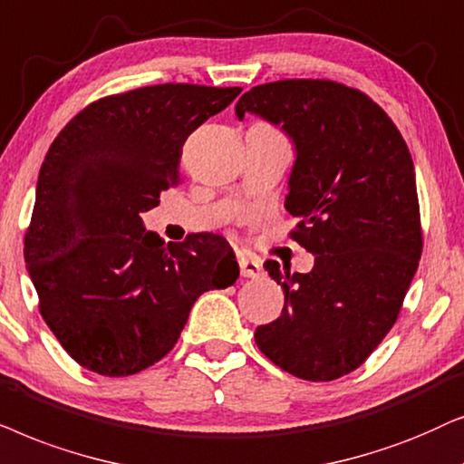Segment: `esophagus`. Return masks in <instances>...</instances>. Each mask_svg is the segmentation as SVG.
Wrapping results in <instances>:
<instances>
[{
	"label": "esophagus",
	"instance_id": "1",
	"mask_svg": "<svg viewBox=\"0 0 464 464\" xmlns=\"http://www.w3.org/2000/svg\"><path fill=\"white\" fill-rule=\"evenodd\" d=\"M239 271H242L244 277H258L263 276V265L255 261V258H239Z\"/></svg>",
	"mask_w": 464,
	"mask_h": 464
}]
</instances>
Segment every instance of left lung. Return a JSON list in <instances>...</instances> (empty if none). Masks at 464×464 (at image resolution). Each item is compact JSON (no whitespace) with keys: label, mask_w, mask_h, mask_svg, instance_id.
I'll use <instances>...</instances> for the list:
<instances>
[{"label":"left lung","mask_w":464,"mask_h":464,"mask_svg":"<svg viewBox=\"0 0 464 464\" xmlns=\"http://www.w3.org/2000/svg\"><path fill=\"white\" fill-rule=\"evenodd\" d=\"M237 119L280 125L296 159L284 208L310 274L265 263L282 316L258 350L284 372L331 382L354 372L392 329L422 255L416 171L403 135L373 99L333 80H277L244 92Z\"/></svg>","instance_id":"left-lung-1"}]
</instances>
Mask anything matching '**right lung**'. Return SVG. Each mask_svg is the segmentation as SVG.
I'll use <instances>...</instances> for the list:
<instances>
[{
    "instance_id": "1",
    "label": "right lung",
    "mask_w": 464,
    "mask_h": 464,
    "mask_svg": "<svg viewBox=\"0 0 464 464\" xmlns=\"http://www.w3.org/2000/svg\"><path fill=\"white\" fill-rule=\"evenodd\" d=\"M239 86L154 84L97 99L48 148L24 236L40 314L78 365L133 375L174 348L206 290L237 280L225 237L165 246L141 212L180 180L182 146Z\"/></svg>"
}]
</instances>
